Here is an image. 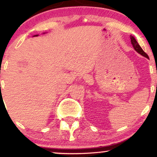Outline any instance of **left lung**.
I'll use <instances>...</instances> for the list:
<instances>
[{"mask_svg": "<svg viewBox=\"0 0 157 157\" xmlns=\"http://www.w3.org/2000/svg\"><path fill=\"white\" fill-rule=\"evenodd\" d=\"M131 44H132V46H133V47H134V48L135 49V51L137 52L139 54H140V55L143 56V57H145L147 59L149 58V57H148V56H147V54L145 53V52H144L143 50H142V48L140 47V45L138 44L137 41L136 40V39H135L134 37H133V36H131Z\"/></svg>", "mask_w": 157, "mask_h": 157, "instance_id": "left-lung-1", "label": "left lung"}]
</instances>
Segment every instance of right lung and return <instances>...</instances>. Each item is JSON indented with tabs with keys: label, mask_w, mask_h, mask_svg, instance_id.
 <instances>
[{
	"label": "right lung",
	"mask_w": 157,
	"mask_h": 157,
	"mask_svg": "<svg viewBox=\"0 0 157 157\" xmlns=\"http://www.w3.org/2000/svg\"><path fill=\"white\" fill-rule=\"evenodd\" d=\"M35 36H38V35H35Z\"/></svg>",
	"instance_id": "right-lung-1"
}]
</instances>
